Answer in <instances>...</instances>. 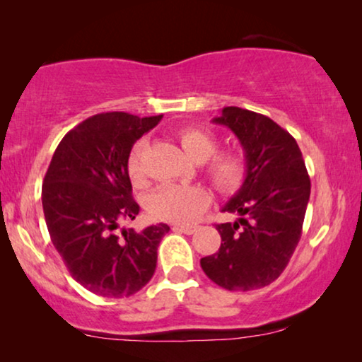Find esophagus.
I'll use <instances>...</instances> for the list:
<instances>
[{
    "instance_id": "esophagus-1",
    "label": "esophagus",
    "mask_w": 362,
    "mask_h": 362,
    "mask_svg": "<svg viewBox=\"0 0 362 362\" xmlns=\"http://www.w3.org/2000/svg\"><path fill=\"white\" fill-rule=\"evenodd\" d=\"M173 230L175 232H181V234H194V232L197 230V226H175L173 227Z\"/></svg>"
}]
</instances>
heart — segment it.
Listing matches in <instances>:
<instances>
[{
	"label": "heart",
	"mask_w": 362,
	"mask_h": 362,
	"mask_svg": "<svg viewBox=\"0 0 362 362\" xmlns=\"http://www.w3.org/2000/svg\"><path fill=\"white\" fill-rule=\"evenodd\" d=\"M182 150L197 163H204V173L209 181L224 194H234L247 185L252 175V156L245 146L235 145L217 151L219 136L207 128H185L177 135ZM145 138L135 141L127 158V171L132 182L140 186L146 181ZM211 192L201 185H175L165 182L155 187L148 196L146 206L156 219L189 224L199 219L211 206Z\"/></svg>",
	"instance_id": "b5f03b06"
}]
</instances>
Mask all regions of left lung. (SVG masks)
Returning a JSON list of instances; mask_svg holds the SVG:
<instances>
[{
    "instance_id": "left-lung-1",
    "label": "left lung",
    "mask_w": 362,
    "mask_h": 362,
    "mask_svg": "<svg viewBox=\"0 0 362 362\" xmlns=\"http://www.w3.org/2000/svg\"><path fill=\"white\" fill-rule=\"evenodd\" d=\"M229 127L252 156L247 185L222 207L235 222L216 224L221 247L201 259L204 274L230 291H249L279 279L301 237L310 176L295 138L272 118L239 107L212 120Z\"/></svg>"
}]
</instances>
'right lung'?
<instances>
[{
    "label": "right lung",
    "instance_id": "add662e5",
    "mask_svg": "<svg viewBox=\"0 0 362 362\" xmlns=\"http://www.w3.org/2000/svg\"><path fill=\"white\" fill-rule=\"evenodd\" d=\"M163 115L125 112L93 115L62 138L42 185L49 235L69 274L107 298L140 291L156 269L158 245L170 227H122L140 206L132 196L127 158L138 138Z\"/></svg>",
    "mask_w": 362,
    "mask_h": 362
}]
</instances>
